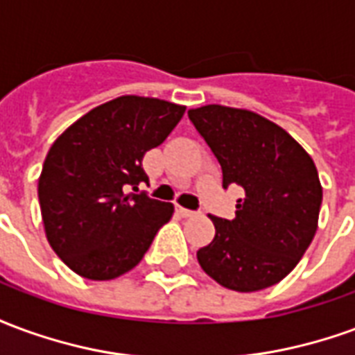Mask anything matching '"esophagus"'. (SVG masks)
Wrapping results in <instances>:
<instances>
[{
	"label": "esophagus",
	"mask_w": 355,
	"mask_h": 355,
	"mask_svg": "<svg viewBox=\"0 0 355 355\" xmlns=\"http://www.w3.org/2000/svg\"><path fill=\"white\" fill-rule=\"evenodd\" d=\"M177 213H178V215H180V216H184V218H186V216L196 215L193 211H190V209H184V207H178V209H177Z\"/></svg>",
	"instance_id": "34e87169"
}]
</instances>
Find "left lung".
<instances>
[{"instance_id": "left-lung-1", "label": "left lung", "mask_w": 355, "mask_h": 355, "mask_svg": "<svg viewBox=\"0 0 355 355\" xmlns=\"http://www.w3.org/2000/svg\"><path fill=\"white\" fill-rule=\"evenodd\" d=\"M223 167V186L245 196L232 220L211 216L215 238L198 251L218 285L253 293L279 283L312 243L321 188L315 163L279 125L245 108L207 104L188 110Z\"/></svg>"}]
</instances>
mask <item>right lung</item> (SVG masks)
Returning a JSON list of instances; mask_svg holds the SVG:
<instances>
[{
  "label": "right lung",
  "mask_w": 355,
  "mask_h": 355,
  "mask_svg": "<svg viewBox=\"0 0 355 355\" xmlns=\"http://www.w3.org/2000/svg\"><path fill=\"white\" fill-rule=\"evenodd\" d=\"M175 102L123 94L96 106L58 137L43 162L37 198L53 251L93 282L137 266L175 213L139 193L142 157L184 116ZM133 188V192L128 190Z\"/></svg>",
  "instance_id": "add662e5"
}]
</instances>
